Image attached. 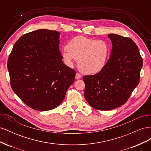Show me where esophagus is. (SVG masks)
I'll list each match as a JSON object with an SVG mask.
<instances>
[{"label":"esophagus","mask_w":151,"mask_h":151,"mask_svg":"<svg viewBox=\"0 0 151 151\" xmlns=\"http://www.w3.org/2000/svg\"><path fill=\"white\" fill-rule=\"evenodd\" d=\"M80 78H81V74H79V73H76V79H79Z\"/></svg>","instance_id":"34e87169"}]
</instances>
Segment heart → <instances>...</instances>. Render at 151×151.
<instances>
[{"label": "heart", "instance_id": "obj_1", "mask_svg": "<svg viewBox=\"0 0 151 151\" xmlns=\"http://www.w3.org/2000/svg\"><path fill=\"white\" fill-rule=\"evenodd\" d=\"M109 54L110 47L105 40L77 36L69 41L62 55L68 65H72L75 59L82 72L95 74L106 66Z\"/></svg>", "mask_w": 151, "mask_h": 151}]
</instances>
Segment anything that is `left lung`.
I'll return each mask as SVG.
<instances>
[{"label":"left lung","mask_w":151,"mask_h":151,"mask_svg":"<svg viewBox=\"0 0 151 151\" xmlns=\"http://www.w3.org/2000/svg\"><path fill=\"white\" fill-rule=\"evenodd\" d=\"M112 43L110 57L103 69L85 76L84 97L93 108L110 110L124 104L139 83L143 61L132 39L108 35Z\"/></svg>","instance_id":"left-lung-1"}]
</instances>
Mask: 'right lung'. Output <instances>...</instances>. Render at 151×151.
<instances>
[{"instance_id": "obj_1", "label": "right lung", "mask_w": 151, "mask_h": 151, "mask_svg": "<svg viewBox=\"0 0 151 151\" xmlns=\"http://www.w3.org/2000/svg\"><path fill=\"white\" fill-rule=\"evenodd\" d=\"M60 33L41 29L21 36L9 56L11 88L27 106L38 111L57 108L74 83L76 70L65 65Z\"/></svg>"}]
</instances>
